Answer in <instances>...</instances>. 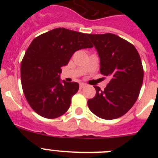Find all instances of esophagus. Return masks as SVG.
Instances as JSON below:
<instances>
[{
    "label": "esophagus",
    "mask_w": 158,
    "mask_h": 158,
    "mask_svg": "<svg viewBox=\"0 0 158 158\" xmlns=\"http://www.w3.org/2000/svg\"><path fill=\"white\" fill-rule=\"evenodd\" d=\"M86 86V84L85 83H83V82H81L80 83V89H83Z\"/></svg>",
    "instance_id": "34e87169"
}]
</instances>
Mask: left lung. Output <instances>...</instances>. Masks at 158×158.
<instances>
[{
	"instance_id": "obj_1",
	"label": "left lung",
	"mask_w": 158,
	"mask_h": 158,
	"mask_svg": "<svg viewBox=\"0 0 158 158\" xmlns=\"http://www.w3.org/2000/svg\"><path fill=\"white\" fill-rule=\"evenodd\" d=\"M100 61V73L110 81L88 100L90 111L104 119H115L126 114L139 97L143 81V68L134 45L116 35L89 34Z\"/></svg>"
}]
</instances>
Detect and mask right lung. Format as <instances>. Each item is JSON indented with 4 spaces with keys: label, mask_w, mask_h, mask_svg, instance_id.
Here are the masks:
<instances>
[{
    "label": "right lung",
    "mask_w": 158,
    "mask_h": 158,
    "mask_svg": "<svg viewBox=\"0 0 158 158\" xmlns=\"http://www.w3.org/2000/svg\"><path fill=\"white\" fill-rule=\"evenodd\" d=\"M88 34L64 27L53 29L33 40L21 62V84L31 108L41 116L55 118L69 109L79 84L61 81L62 66L75 51L92 48Z\"/></svg>",
    "instance_id": "right-lung-1"
}]
</instances>
